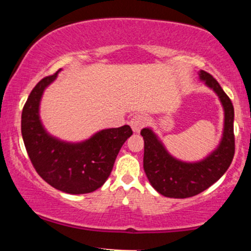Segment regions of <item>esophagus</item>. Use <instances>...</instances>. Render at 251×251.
Segmentation results:
<instances>
[{"label": "esophagus", "mask_w": 251, "mask_h": 251, "mask_svg": "<svg viewBox=\"0 0 251 251\" xmlns=\"http://www.w3.org/2000/svg\"><path fill=\"white\" fill-rule=\"evenodd\" d=\"M146 124H148V118L143 116V114H135L129 122V125H131L133 132H139Z\"/></svg>", "instance_id": "1"}]
</instances>
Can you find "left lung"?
Masks as SVG:
<instances>
[{
  "label": "left lung",
  "instance_id": "obj_1",
  "mask_svg": "<svg viewBox=\"0 0 251 251\" xmlns=\"http://www.w3.org/2000/svg\"><path fill=\"white\" fill-rule=\"evenodd\" d=\"M201 81L217 94L224 109L223 135L218 146L200 162H183L171 155L150 127L142 129L144 138V171L151 185L170 198L196 196L216 183L226 174L235 153L234 106L216 79L204 71L198 72Z\"/></svg>",
  "mask_w": 251,
  "mask_h": 251
}]
</instances>
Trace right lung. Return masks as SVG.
<instances>
[{
    "label": "right lung",
    "instance_id": "1",
    "mask_svg": "<svg viewBox=\"0 0 251 251\" xmlns=\"http://www.w3.org/2000/svg\"><path fill=\"white\" fill-rule=\"evenodd\" d=\"M59 72L43 77L30 92L22 111V138L30 162L43 180L66 194H89L107 180L132 129L128 125L101 129L80 143L63 142L48 133L40 119V101Z\"/></svg>",
    "mask_w": 251,
    "mask_h": 251
}]
</instances>
